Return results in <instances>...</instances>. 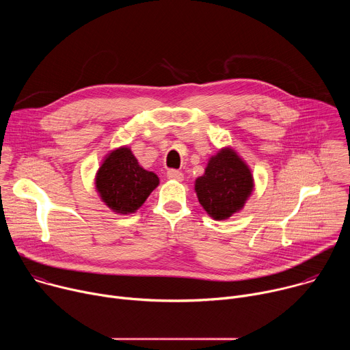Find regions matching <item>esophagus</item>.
Instances as JSON below:
<instances>
[{"instance_id":"1","label":"esophagus","mask_w":350,"mask_h":350,"mask_svg":"<svg viewBox=\"0 0 350 350\" xmlns=\"http://www.w3.org/2000/svg\"><path fill=\"white\" fill-rule=\"evenodd\" d=\"M167 177L170 180H176V181H183L184 180V174L180 170H176V169L167 170Z\"/></svg>"}]
</instances>
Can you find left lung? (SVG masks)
Returning <instances> with one entry per match:
<instances>
[{
	"mask_svg": "<svg viewBox=\"0 0 350 350\" xmlns=\"http://www.w3.org/2000/svg\"><path fill=\"white\" fill-rule=\"evenodd\" d=\"M252 191V172L231 148L220 149L209 159L204 176L195 180L198 201L215 220L239 212Z\"/></svg>",
	"mask_w": 350,
	"mask_h": 350,
	"instance_id": "8db88e82",
	"label": "left lung"
}]
</instances>
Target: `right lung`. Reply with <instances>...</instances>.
Returning <instances> with one entry per match:
<instances>
[{
	"label": "right lung",
	"instance_id": "right-lung-1",
	"mask_svg": "<svg viewBox=\"0 0 350 350\" xmlns=\"http://www.w3.org/2000/svg\"><path fill=\"white\" fill-rule=\"evenodd\" d=\"M159 177L139 166L129 146L109 152L95 176L103 202L115 213H134L157 187Z\"/></svg>",
	"mask_w": 350,
	"mask_h": 350
}]
</instances>
